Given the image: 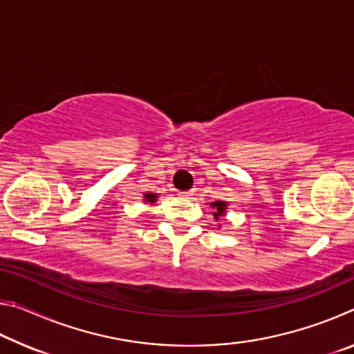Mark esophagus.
Here are the masks:
<instances>
[{
  "instance_id": "obj_1",
  "label": "esophagus",
  "mask_w": 354,
  "mask_h": 354,
  "mask_svg": "<svg viewBox=\"0 0 354 354\" xmlns=\"http://www.w3.org/2000/svg\"><path fill=\"white\" fill-rule=\"evenodd\" d=\"M178 196H179V198H183V200H187L192 196V192H179Z\"/></svg>"
}]
</instances>
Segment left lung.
Here are the masks:
<instances>
[{"label":"left lung","mask_w":354,"mask_h":354,"mask_svg":"<svg viewBox=\"0 0 354 354\" xmlns=\"http://www.w3.org/2000/svg\"><path fill=\"white\" fill-rule=\"evenodd\" d=\"M211 206L215 209V212H214L215 220H218V218L221 217V215H225L227 203H226V201H215V203H211Z\"/></svg>","instance_id":"obj_1"}]
</instances>
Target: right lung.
Masks as SVG:
<instances>
[{"instance_id":"1","label":"right lung","mask_w":354,"mask_h":354,"mask_svg":"<svg viewBox=\"0 0 354 354\" xmlns=\"http://www.w3.org/2000/svg\"><path fill=\"white\" fill-rule=\"evenodd\" d=\"M143 198H145V203H149V205H153V203H156V198H158V195H156V194H145V196H143Z\"/></svg>"}]
</instances>
